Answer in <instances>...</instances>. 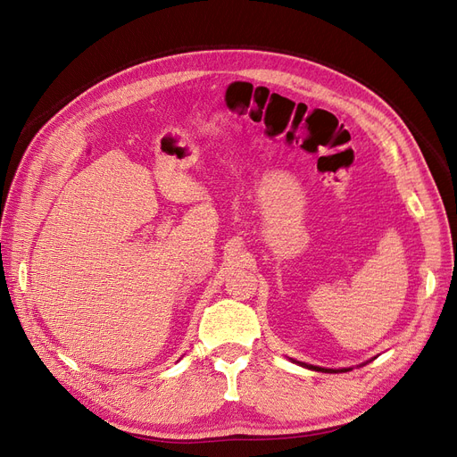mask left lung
<instances>
[{"instance_id":"left-lung-1","label":"left lung","mask_w":457,"mask_h":457,"mask_svg":"<svg viewBox=\"0 0 457 457\" xmlns=\"http://www.w3.org/2000/svg\"><path fill=\"white\" fill-rule=\"evenodd\" d=\"M293 362H296V364L303 366V368H308V370H312V371H323V373H344V371H349V370H353V368H340V370H332V368H321V366H313V364H306V362H299V361H293ZM361 366H364V364H361Z\"/></svg>"}]
</instances>
